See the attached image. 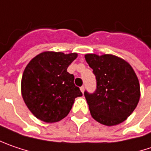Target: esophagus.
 <instances>
[{"label":"esophagus","mask_w":151,"mask_h":151,"mask_svg":"<svg viewBox=\"0 0 151 151\" xmlns=\"http://www.w3.org/2000/svg\"><path fill=\"white\" fill-rule=\"evenodd\" d=\"M80 91H82V93H84V86H81V87H80Z\"/></svg>","instance_id":"esophagus-1"}]
</instances>
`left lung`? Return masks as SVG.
Segmentation results:
<instances>
[{"label":"left lung","mask_w":151,"mask_h":151,"mask_svg":"<svg viewBox=\"0 0 151 151\" xmlns=\"http://www.w3.org/2000/svg\"><path fill=\"white\" fill-rule=\"evenodd\" d=\"M84 57L96 79L95 92L84 91L91 116L105 126L125 121L140 98V86L134 70L128 62L113 55L87 54Z\"/></svg>","instance_id":"1"}]
</instances>
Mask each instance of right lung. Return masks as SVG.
<instances>
[{"instance_id":"1","label":"right lung","mask_w":151,"mask_h":151,"mask_svg":"<svg viewBox=\"0 0 151 151\" xmlns=\"http://www.w3.org/2000/svg\"><path fill=\"white\" fill-rule=\"evenodd\" d=\"M78 54L46 51L26 66L21 79V93L29 110L47 123L57 122L71 110L76 97L83 94L67 72Z\"/></svg>"}]
</instances>
